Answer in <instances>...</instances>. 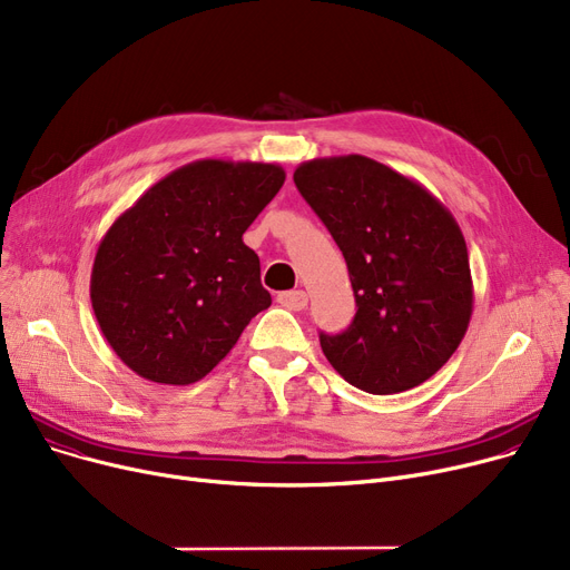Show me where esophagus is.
Returning a JSON list of instances; mask_svg holds the SVG:
<instances>
[{"instance_id":"obj_1","label":"esophagus","mask_w":570,"mask_h":570,"mask_svg":"<svg viewBox=\"0 0 570 570\" xmlns=\"http://www.w3.org/2000/svg\"><path fill=\"white\" fill-rule=\"evenodd\" d=\"M279 305H284L286 309H293V312H303L309 303V295L305 291H284L277 295Z\"/></svg>"}]
</instances>
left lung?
Segmentation results:
<instances>
[{
    "mask_svg": "<svg viewBox=\"0 0 570 570\" xmlns=\"http://www.w3.org/2000/svg\"><path fill=\"white\" fill-rule=\"evenodd\" d=\"M293 179L342 249L357 305L346 333H321L327 363L372 395L434 376L473 312L469 252L451 209L363 155L305 161Z\"/></svg>",
    "mask_w": 570,
    "mask_h": 570,
    "instance_id": "1",
    "label": "left lung"
}]
</instances>
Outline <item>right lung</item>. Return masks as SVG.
Returning a JSON list of instances; mask_svg holds the SVG:
<instances>
[{"mask_svg":"<svg viewBox=\"0 0 570 570\" xmlns=\"http://www.w3.org/2000/svg\"><path fill=\"white\" fill-rule=\"evenodd\" d=\"M286 173L277 164L200 159L168 173L101 237L89 297L131 372L189 385L213 372L273 297L243 243Z\"/></svg>","mask_w":570,"mask_h":570,"instance_id":"1","label":"right lung"}]
</instances>
